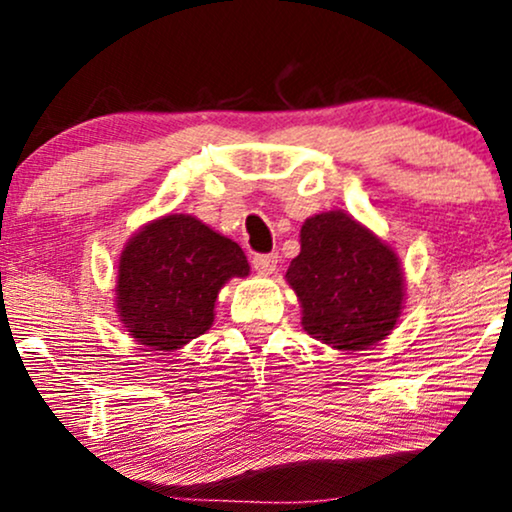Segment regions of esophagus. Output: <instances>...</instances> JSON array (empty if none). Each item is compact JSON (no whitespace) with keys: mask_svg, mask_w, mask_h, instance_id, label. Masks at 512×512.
Wrapping results in <instances>:
<instances>
[{"mask_svg":"<svg viewBox=\"0 0 512 512\" xmlns=\"http://www.w3.org/2000/svg\"><path fill=\"white\" fill-rule=\"evenodd\" d=\"M276 267H278L276 252H271V255H255V257H252V269H255L257 274L269 276V274H274Z\"/></svg>","mask_w":512,"mask_h":512,"instance_id":"34e87169","label":"esophagus"}]
</instances>
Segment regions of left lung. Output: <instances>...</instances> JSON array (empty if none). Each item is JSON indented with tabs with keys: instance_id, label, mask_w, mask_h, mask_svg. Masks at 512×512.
Here are the masks:
<instances>
[{
	"instance_id": "1",
	"label": "left lung",
	"mask_w": 512,
	"mask_h": 512,
	"mask_svg": "<svg viewBox=\"0 0 512 512\" xmlns=\"http://www.w3.org/2000/svg\"><path fill=\"white\" fill-rule=\"evenodd\" d=\"M299 241L285 278L302 304L304 330L337 351L370 349L391 335L405 302L391 245L344 210L309 217Z\"/></svg>"
}]
</instances>
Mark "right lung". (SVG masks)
Segmentation results:
<instances>
[{
    "label": "right lung",
    "mask_w": 512,
    "mask_h": 512,
    "mask_svg": "<svg viewBox=\"0 0 512 512\" xmlns=\"http://www.w3.org/2000/svg\"><path fill=\"white\" fill-rule=\"evenodd\" d=\"M248 274L241 245L192 215H166L128 238L114 302L135 342L177 351L210 330L222 285Z\"/></svg>",
    "instance_id": "right-lung-1"
}]
</instances>
